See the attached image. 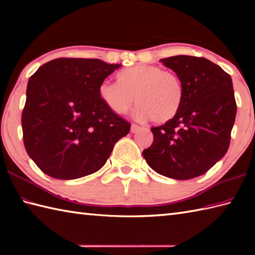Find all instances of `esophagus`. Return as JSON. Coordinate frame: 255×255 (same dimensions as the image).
Segmentation results:
<instances>
[{
    "mask_svg": "<svg viewBox=\"0 0 255 255\" xmlns=\"http://www.w3.org/2000/svg\"><path fill=\"white\" fill-rule=\"evenodd\" d=\"M140 129V126H138V125H136V124H132L131 125V128H130V131L133 133V132H137L138 130Z\"/></svg>",
    "mask_w": 255,
    "mask_h": 255,
    "instance_id": "obj_1",
    "label": "esophagus"
}]
</instances>
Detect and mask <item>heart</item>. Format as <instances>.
<instances>
[{
    "label": "heart",
    "mask_w": 255,
    "mask_h": 255,
    "mask_svg": "<svg viewBox=\"0 0 255 255\" xmlns=\"http://www.w3.org/2000/svg\"><path fill=\"white\" fill-rule=\"evenodd\" d=\"M117 80H105L99 86L100 99L113 113L126 114L136 101L134 116L151 117L161 124L171 121L180 111L184 89L174 72L152 64H138L119 72Z\"/></svg>",
    "instance_id": "1"
}]
</instances>
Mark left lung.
<instances>
[{"instance_id":"left-lung-1","label":"left lung","mask_w":255,"mask_h":255,"mask_svg":"<svg viewBox=\"0 0 255 255\" xmlns=\"http://www.w3.org/2000/svg\"><path fill=\"white\" fill-rule=\"evenodd\" d=\"M181 79L184 99L174 118L152 127L153 142L142 151L159 174L189 180L207 172L229 148L237 104L230 75L208 59H161Z\"/></svg>"}]
</instances>
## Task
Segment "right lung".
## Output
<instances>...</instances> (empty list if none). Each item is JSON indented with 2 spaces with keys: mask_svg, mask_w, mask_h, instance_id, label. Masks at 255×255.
<instances>
[{
  "mask_svg": "<svg viewBox=\"0 0 255 255\" xmlns=\"http://www.w3.org/2000/svg\"><path fill=\"white\" fill-rule=\"evenodd\" d=\"M121 64L100 59L59 58L27 84L23 140L36 165L51 177L74 180L99 171L130 124L113 113L99 86Z\"/></svg>",
  "mask_w": 255,
  "mask_h": 255,
  "instance_id": "1",
  "label": "right lung"
}]
</instances>
